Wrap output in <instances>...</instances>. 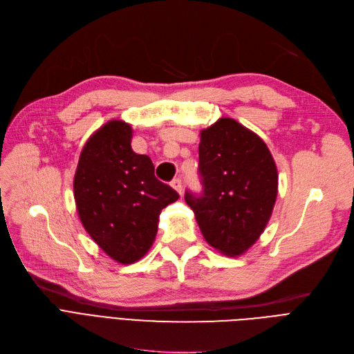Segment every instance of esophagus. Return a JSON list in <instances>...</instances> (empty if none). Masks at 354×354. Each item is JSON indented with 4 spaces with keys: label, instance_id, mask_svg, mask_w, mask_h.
Masks as SVG:
<instances>
[{
    "label": "esophagus",
    "instance_id": "1",
    "mask_svg": "<svg viewBox=\"0 0 354 354\" xmlns=\"http://www.w3.org/2000/svg\"><path fill=\"white\" fill-rule=\"evenodd\" d=\"M171 186H173V189H174L178 194L183 193V181H181V178H174L173 183H171Z\"/></svg>",
    "mask_w": 354,
    "mask_h": 354
}]
</instances>
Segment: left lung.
<instances>
[{
  "mask_svg": "<svg viewBox=\"0 0 354 354\" xmlns=\"http://www.w3.org/2000/svg\"><path fill=\"white\" fill-rule=\"evenodd\" d=\"M200 197L186 193L206 242L236 258L254 245L271 218L278 170L263 140L232 118L200 132Z\"/></svg>",
  "mask_w": 354,
  "mask_h": 354,
  "instance_id": "obj_1",
  "label": "left lung"
}]
</instances>
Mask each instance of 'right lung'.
Masks as SVG:
<instances>
[{
    "mask_svg": "<svg viewBox=\"0 0 354 354\" xmlns=\"http://www.w3.org/2000/svg\"><path fill=\"white\" fill-rule=\"evenodd\" d=\"M132 128L112 120L83 147L73 180L80 222L113 261H140L153 246L160 213L178 198L158 181L148 156L133 153Z\"/></svg>",
    "mask_w": 354,
    "mask_h": 354,
    "instance_id": "right-lung-1",
    "label": "right lung"
}]
</instances>
